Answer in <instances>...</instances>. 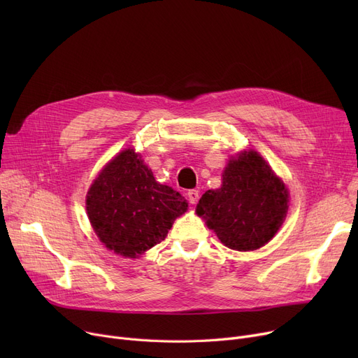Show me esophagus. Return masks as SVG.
<instances>
[{
  "label": "esophagus",
  "mask_w": 358,
  "mask_h": 358,
  "mask_svg": "<svg viewBox=\"0 0 358 358\" xmlns=\"http://www.w3.org/2000/svg\"><path fill=\"white\" fill-rule=\"evenodd\" d=\"M187 197H189V201H190L192 204H196V203L199 201V199H200V192L196 190V189L189 190V193H187Z\"/></svg>",
  "instance_id": "1"
}]
</instances>
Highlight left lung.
Wrapping results in <instances>:
<instances>
[{"mask_svg":"<svg viewBox=\"0 0 358 358\" xmlns=\"http://www.w3.org/2000/svg\"><path fill=\"white\" fill-rule=\"evenodd\" d=\"M287 203L285 184L264 159L248 150L229 161L222 187L206 192L196 212L228 248L254 251L277 234Z\"/></svg>","mask_w":358,"mask_h":358,"instance_id":"1","label":"left lung"}]
</instances>
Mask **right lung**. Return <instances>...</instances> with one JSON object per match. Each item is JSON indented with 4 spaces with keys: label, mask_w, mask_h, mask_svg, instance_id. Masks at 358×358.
<instances>
[{
    "label": "right lung",
    "mask_w": 358,
    "mask_h": 358,
    "mask_svg": "<svg viewBox=\"0 0 358 358\" xmlns=\"http://www.w3.org/2000/svg\"><path fill=\"white\" fill-rule=\"evenodd\" d=\"M187 208L189 203L178 192L155 181L134 149L113 159L87 196V213L100 241L130 258L164 241Z\"/></svg>",
    "instance_id": "add662e5"
}]
</instances>
